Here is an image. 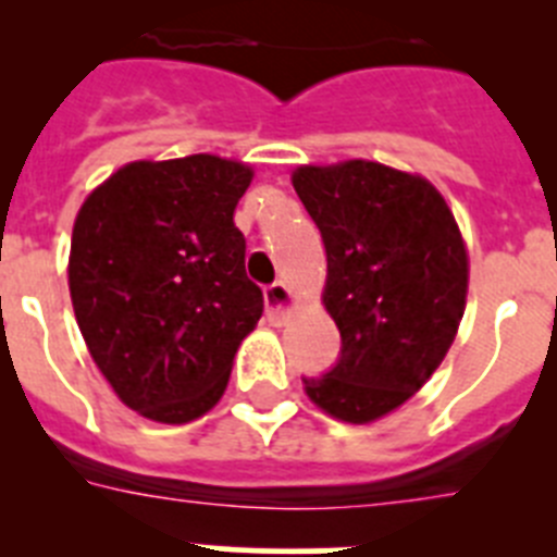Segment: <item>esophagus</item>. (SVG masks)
I'll list each match as a JSON object with an SVG mask.
<instances>
[{
  "label": "esophagus",
  "instance_id": "obj_1",
  "mask_svg": "<svg viewBox=\"0 0 557 557\" xmlns=\"http://www.w3.org/2000/svg\"><path fill=\"white\" fill-rule=\"evenodd\" d=\"M264 304H268V318L273 323H282L295 307V293L284 282H275L264 289Z\"/></svg>",
  "mask_w": 557,
  "mask_h": 557
}]
</instances>
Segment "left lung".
Returning a JSON list of instances; mask_svg holds the SVG:
<instances>
[{
    "label": "left lung",
    "instance_id": "1",
    "mask_svg": "<svg viewBox=\"0 0 557 557\" xmlns=\"http://www.w3.org/2000/svg\"><path fill=\"white\" fill-rule=\"evenodd\" d=\"M293 186L326 245L323 307L337 323V366L304 379L314 407L371 424L426 385L457 337L469 250L444 195L379 161L301 164Z\"/></svg>",
    "mask_w": 557,
    "mask_h": 557
}]
</instances>
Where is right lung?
<instances>
[{
  "label": "right lung",
  "instance_id": "1",
  "mask_svg": "<svg viewBox=\"0 0 557 557\" xmlns=\"http://www.w3.org/2000/svg\"><path fill=\"white\" fill-rule=\"evenodd\" d=\"M253 166L211 152L131 161L72 228L69 295L88 354L122 405L189 424L228 387L234 354L262 318L234 211Z\"/></svg>",
  "mask_w": 557,
  "mask_h": 557
}]
</instances>
